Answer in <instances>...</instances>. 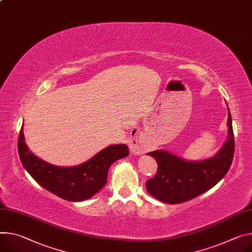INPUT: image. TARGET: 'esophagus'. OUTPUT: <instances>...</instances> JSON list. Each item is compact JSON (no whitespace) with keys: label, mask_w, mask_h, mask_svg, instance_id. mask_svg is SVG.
<instances>
[{"label":"esophagus","mask_w":252,"mask_h":252,"mask_svg":"<svg viewBox=\"0 0 252 252\" xmlns=\"http://www.w3.org/2000/svg\"><path fill=\"white\" fill-rule=\"evenodd\" d=\"M129 149L133 155H142L147 151L146 142L142 136H135L129 144Z\"/></svg>","instance_id":"1"}]
</instances>
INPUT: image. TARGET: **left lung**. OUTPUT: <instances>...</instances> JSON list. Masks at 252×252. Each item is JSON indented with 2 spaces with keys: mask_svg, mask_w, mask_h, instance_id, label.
Returning <instances> with one entry per match:
<instances>
[{
  "mask_svg": "<svg viewBox=\"0 0 252 252\" xmlns=\"http://www.w3.org/2000/svg\"><path fill=\"white\" fill-rule=\"evenodd\" d=\"M227 126V139L221 149L201 161H188L165 150L148 153L158 164L157 175L146 183L149 194L161 202L179 204L214 187L229 170L233 159L234 135L229 108Z\"/></svg>",
  "mask_w": 252,
  "mask_h": 252,
  "instance_id": "obj_1",
  "label": "left lung"
}]
</instances>
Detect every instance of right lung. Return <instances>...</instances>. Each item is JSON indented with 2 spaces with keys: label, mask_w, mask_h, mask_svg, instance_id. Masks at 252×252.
<instances>
[{
  "label": "right lung",
  "mask_w": 252,
  "mask_h": 252,
  "mask_svg": "<svg viewBox=\"0 0 252 252\" xmlns=\"http://www.w3.org/2000/svg\"><path fill=\"white\" fill-rule=\"evenodd\" d=\"M23 126L18 141V152L23 167L44 189L71 202L89 199L106 184L110 166L129 155L125 144L110 145L88 161L73 167H59L43 161L25 143Z\"/></svg>",
  "instance_id": "1"
}]
</instances>
